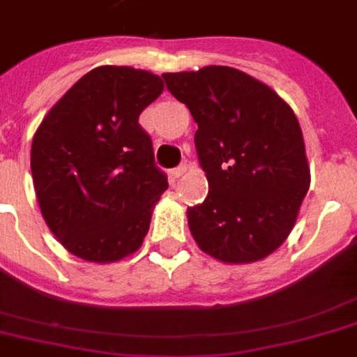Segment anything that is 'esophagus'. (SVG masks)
<instances>
[{
	"instance_id": "1",
	"label": "esophagus",
	"mask_w": 357,
	"mask_h": 357,
	"mask_svg": "<svg viewBox=\"0 0 357 357\" xmlns=\"http://www.w3.org/2000/svg\"><path fill=\"white\" fill-rule=\"evenodd\" d=\"M187 168H189V167H187V165H179V167L174 168V170L170 174H172L174 179H178V178H181V176H183L185 172H187Z\"/></svg>"
}]
</instances>
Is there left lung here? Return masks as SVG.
<instances>
[{
	"label": "left lung",
	"mask_w": 357,
	"mask_h": 357,
	"mask_svg": "<svg viewBox=\"0 0 357 357\" xmlns=\"http://www.w3.org/2000/svg\"><path fill=\"white\" fill-rule=\"evenodd\" d=\"M198 123L209 192L187 209L190 234L224 263H252L291 234L310 189L304 137L293 109L265 83L229 66L162 74Z\"/></svg>",
	"instance_id": "obj_1"
}]
</instances>
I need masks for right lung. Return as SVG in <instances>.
Masks as SVG:
<instances>
[{
  "instance_id": "1",
  "label": "right lung",
  "mask_w": 357,
  "mask_h": 357,
  "mask_svg": "<svg viewBox=\"0 0 357 357\" xmlns=\"http://www.w3.org/2000/svg\"><path fill=\"white\" fill-rule=\"evenodd\" d=\"M161 92V77L151 72L98 66L36 129L31 172L42 217L81 259H122L150 229L168 181L139 116Z\"/></svg>"
}]
</instances>
